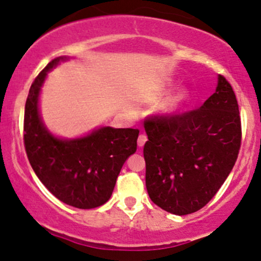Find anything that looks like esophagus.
Wrapping results in <instances>:
<instances>
[{"label":"esophagus","mask_w":261,"mask_h":261,"mask_svg":"<svg viewBox=\"0 0 261 261\" xmlns=\"http://www.w3.org/2000/svg\"><path fill=\"white\" fill-rule=\"evenodd\" d=\"M146 141H147V136L145 135V134H140L139 139H138V145H139V146L142 147Z\"/></svg>","instance_id":"obj_1"}]
</instances>
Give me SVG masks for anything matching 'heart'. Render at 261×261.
<instances>
[{
    "label": "heart",
    "mask_w": 261,
    "mask_h": 261,
    "mask_svg": "<svg viewBox=\"0 0 261 261\" xmlns=\"http://www.w3.org/2000/svg\"><path fill=\"white\" fill-rule=\"evenodd\" d=\"M189 100V92L188 91H181L176 96H174L172 98H170L166 102V105L164 106V112H172L176 111L181 105L186 102Z\"/></svg>",
    "instance_id": "heart-1"
}]
</instances>
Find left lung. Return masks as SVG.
<instances>
[{"label": "left lung", "instance_id": "obj_1", "mask_svg": "<svg viewBox=\"0 0 261 261\" xmlns=\"http://www.w3.org/2000/svg\"><path fill=\"white\" fill-rule=\"evenodd\" d=\"M144 126L151 201L175 215L204 207L229 176L240 150L239 105L229 81L219 75L216 91L201 108L152 115Z\"/></svg>", "mask_w": 261, "mask_h": 261}]
</instances>
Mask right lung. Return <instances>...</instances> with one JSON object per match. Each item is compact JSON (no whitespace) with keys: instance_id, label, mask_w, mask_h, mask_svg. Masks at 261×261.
Segmentation results:
<instances>
[{"instance_id":"1","label":"right lung","mask_w":261,"mask_h":261,"mask_svg":"<svg viewBox=\"0 0 261 261\" xmlns=\"http://www.w3.org/2000/svg\"><path fill=\"white\" fill-rule=\"evenodd\" d=\"M66 57H57L30 87L24 106L23 142L41 182L54 196L77 209L101 206L111 196L126 159L138 147V128L101 127L85 138H55L38 112V96L46 75Z\"/></svg>"}]
</instances>
